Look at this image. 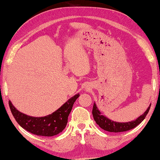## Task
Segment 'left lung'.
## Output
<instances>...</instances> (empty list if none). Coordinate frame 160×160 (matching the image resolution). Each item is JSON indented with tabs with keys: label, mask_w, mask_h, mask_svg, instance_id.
Masks as SVG:
<instances>
[{
	"label": "left lung",
	"mask_w": 160,
	"mask_h": 160,
	"mask_svg": "<svg viewBox=\"0 0 160 160\" xmlns=\"http://www.w3.org/2000/svg\"><path fill=\"white\" fill-rule=\"evenodd\" d=\"M151 105L147 109V110L142 115H141L138 118H137L135 121L128 122V123H118V122H114L111 120L108 119L107 118L104 117L103 115H101V112L98 111V108L96 107V104L94 103L92 107V115L96 123L100 126L103 130L107 131L110 132H126L132 128H135L137 126L139 125L146 118L147 114L148 113L149 109H150Z\"/></svg>",
	"instance_id": "1"
}]
</instances>
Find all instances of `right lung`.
<instances>
[{
	"label": "right lung",
	"mask_w": 160,
	"mask_h": 160,
	"mask_svg": "<svg viewBox=\"0 0 160 160\" xmlns=\"http://www.w3.org/2000/svg\"><path fill=\"white\" fill-rule=\"evenodd\" d=\"M78 96L79 94L74 95L51 115L41 118L31 117L20 112L14 108L10 101L9 105L12 115L22 128L36 135L52 137L62 132L65 128L68 115Z\"/></svg>",
	"instance_id": "obj_1"
}]
</instances>
